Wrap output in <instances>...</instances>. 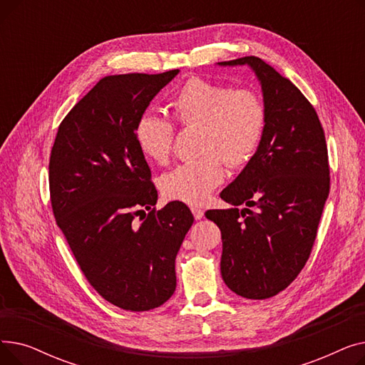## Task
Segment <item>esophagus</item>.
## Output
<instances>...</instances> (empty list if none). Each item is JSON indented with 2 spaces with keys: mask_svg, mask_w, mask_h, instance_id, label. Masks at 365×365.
<instances>
[{
  "mask_svg": "<svg viewBox=\"0 0 365 365\" xmlns=\"http://www.w3.org/2000/svg\"><path fill=\"white\" fill-rule=\"evenodd\" d=\"M190 212H192L195 220H201L204 216V210L200 207H190Z\"/></svg>",
  "mask_w": 365,
  "mask_h": 365,
  "instance_id": "34e87169",
  "label": "esophagus"
}]
</instances>
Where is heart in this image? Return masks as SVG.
Here are the masks:
<instances>
[{
  "label": "heart",
  "instance_id": "1",
  "mask_svg": "<svg viewBox=\"0 0 365 365\" xmlns=\"http://www.w3.org/2000/svg\"><path fill=\"white\" fill-rule=\"evenodd\" d=\"M175 123L197 125V150L201 155L179 164L160 179L165 198L201 204L225 179V164L242 167L256 155L264 136L267 110L260 96L198 78L186 80L170 99ZM175 124L158 113H142L134 125V140L142 155L165 164L175 143Z\"/></svg>",
  "mask_w": 365,
  "mask_h": 365
}]
</instances>
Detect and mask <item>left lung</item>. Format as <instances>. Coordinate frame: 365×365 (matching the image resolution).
Returning <instances> with one entry per match:
<instances>
[{
    "instance_id": "left-lung-1",
    "label": "left lung",
    "mask_w": 365,
    "mask_h": 365,
    "mask_svg": "<svg viewBox=\"0 0 365 365\" xmlns=\"http://www.w3.org/2000/svg\"><path fill=\"white\" fill-rule=\"evenodd\" d=\"M219 65L252 66L267 123L256 155L220 192L234 207L208 210L205 217L220 227L225 284L245 299H269L297 278L311 256L330 194L327 143L311 102L272 66L255 56Z\"/></svg>"
}]
</instances>
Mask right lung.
Masks as SVG:
<instances>
[{
  "label": "right lung",
  "mask_w": 365,
  "mask_h": 365,
  "mask_svg": "<svg viewBox=\"0 0 365 365\" xmlns=\"http://www.w3.org/2000/svg\"><path fill=\"white\" fill-rule=\"evenodd\" d=\"M178 73L105 76L69 110L51 148L56 223L93 289L131 312L155 309L175 293V260L194 223L180 201L155 208L150 168L134 140L139 117Z\"/></svg>",
  "instance_id": "1"
}]
</instances>
